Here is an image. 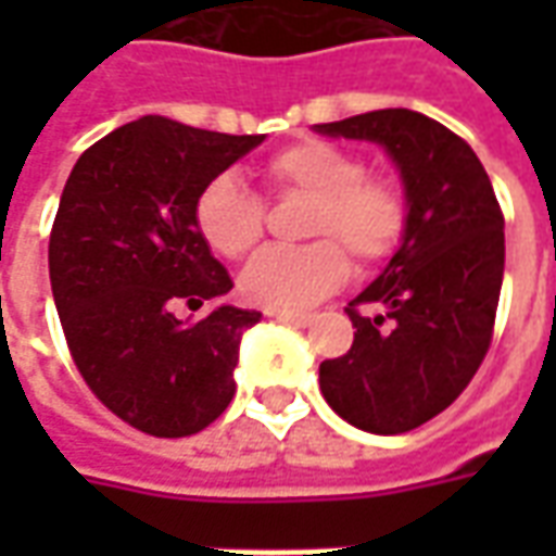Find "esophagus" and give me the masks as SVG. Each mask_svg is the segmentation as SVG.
<instances>
[{
    "mask_svg": "<svg viewBox=\"0 0 556 556\" xmlns=\"http://www.w3.org/2000/svg\"><path fill=\"white\" fill-rule=\"evenodd\" d=\"M270 318H277V321H282V325H291V327H306L309 321H313V315L306 313H267Z\"/></svg>",
    "mask_w": 556,
    "mask_h": 556,
    "instance_id": "34e87169",
    "label": "esophagus"
}]
</instances>
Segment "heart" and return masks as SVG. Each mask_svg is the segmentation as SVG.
<instances>
[{
	"instance_id": "heart-1",
	"label": "heart",
	"mask_w": 556,
	"mask_h": 556,
	"mask_svg": "<svg viewBox=\"0 0 556 556\" xmlns=\"http://www.w3.org/2000/svg\"><path fill=\"white\" fill-rule=\"evenodd\" d=\"M267 187L277 195L315 199L309 235L321 241L286 250L267 247L241 274V294L274 313L306 309L357 265H378L396 250L405 202L390 181L366 178V163L345 148L309 139L267 160ZM195 226L214 253L241 258L265 235V207L235 175H217L195 199Z\"/></svg>"
}]
</instances>
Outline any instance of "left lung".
<instances>
[{
    "label": "left lung",
    "mask_w": 556,
    "mask_h": 556,
    "mask_svg": "<svg viewBox=\"0 0 556 556\" xmlns=\"http://www.w3.org/2000/svg\"><path fill=\"white\" fill-rule=\"evenodd\" d=\"M315 130L378 142L405 187L402 243L345 309L354 345L318 369L339 417L402 434L450 408L489 351L506 255L501 205L473 148L429 115L375 110Z\"/></svg>",
    "instance_id": "1"
}]
</instances>
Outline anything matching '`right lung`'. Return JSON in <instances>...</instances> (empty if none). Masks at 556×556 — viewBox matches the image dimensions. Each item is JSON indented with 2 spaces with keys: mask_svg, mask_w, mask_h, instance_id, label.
Here are the masks:
<instances>
[{
  "mask_svg": "<svg viewBox=\"0 0 556 556\" xmlns=\"http://www.w3.org/2000/svg\"><path fill=\"white\" fill-rule=\"evenodd\" d=\"M262 139L146 115L86 148L62 190L50 286L67 349L91 393L146 434H195L235 396L241 337L262 313L219 303L231 277L195 199ZM178 302L218 306L181 323Z\"/></svg>",
  "mask_w": 556,
  "mask_h": 556,
  "instance_id": "1",
  "label": "right lung"
}]
</instances>
